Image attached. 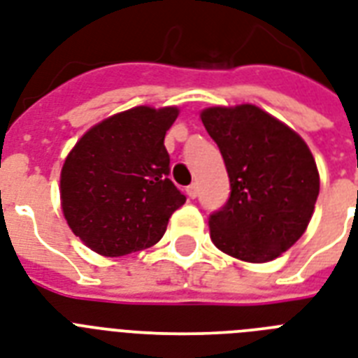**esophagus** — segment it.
<instances>
[{
	"label": "esophagus",
	"mask_w": 358,
	"mask_h": 358,
	"mask_svg": "<svg viewBox=\"0 0 358 358\" xmlns=\"http://www.w3.org/2000/svg\"><path fill=\"white\" fill-rule=\"evenodd\" d=\"M185 191H187V196H189V199H195V196L199 195V185L191 184L189 187H187V189H185Z\"/></svg>",
	"instance_id": "obj_1"
}]
</instances>
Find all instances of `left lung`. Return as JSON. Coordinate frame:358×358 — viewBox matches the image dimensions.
I'll return each instance as SVG.
<instances>
[{"label":"left lung","instance_id":"left-lung-1","mask_svg":"<svg viewBox=\"0 0 358 358\" xmlns=\"http://www.w3.org/2000/svg\"><path fill=\"white\" fill-rule=\"evenodd\" d=\"M202 124L217 143L230 196L210 215L219 250L245 262H269L303 236L320 195V174L294 129L256 106L208 108Z\"/></svg>","mask_w":358,"mask_h":358}]
</instances>
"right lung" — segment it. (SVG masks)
<instances>
[{
    "label": "right lung",
    "instance_id": "add662e5",
    "mask_svg": "<svg viewBox=\"0 0 358 358\" xmlns=\"http://www.w3.org/2000/svg\"><path fill=\"white\" fill-rule=\"evenodd\" d=\"M176 108L128 109L92 126L64 159L61 206L83 243L102 256L148 249L185 195L171 182L163 145Z\"/></svg>",
    "mask_w": 358,
    "mask_h": 358
}]
</instances>
